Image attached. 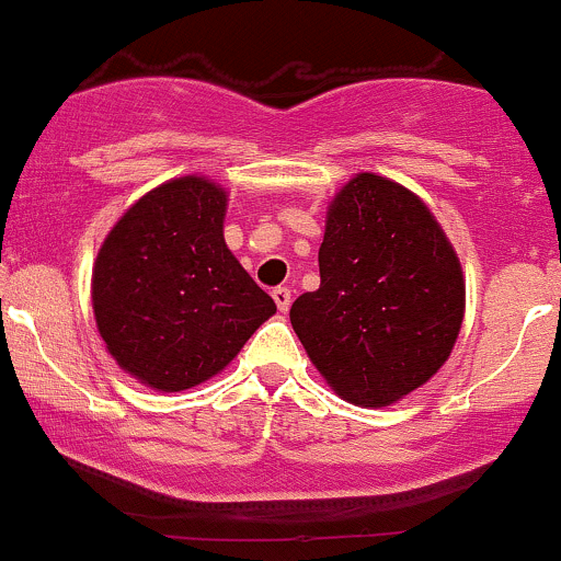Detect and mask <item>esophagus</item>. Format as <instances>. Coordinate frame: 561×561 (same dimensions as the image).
<instances>
[{
  "instance_id": "obj_1",
  "label": "esophagus",
  "mask_w": 561,
  "mask_h": 561,
  "mask_svg": "<svg viewBox=\"0 0 561 561\" xmlns=\"http://www.w3.org/2000/svg\"><path fill=\"white\" fill-rule=\"evenodd\" d=\"M273 299H275V305H278L280 312H288V307H291V288L275 286L273 288Z\"/></svg>"
}]
</instances>
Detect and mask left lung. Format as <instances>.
I'll return each mask as SVG.
<instances>
[{"label": "left lung", "mask_w": 561, "mask_h": 561, "mask_svg": "<svg viewBox=\"0 0 561 561\" xmlns=\"http://www.w3.org/2000/svg\"><path fill=\"white\" fill-rule=\"evenodd\" d=\"M321 286L291 327L342 399L385 407L427 382L455 347L466 283L447 234L417 195L358 173L329 208Z\"/></svg>", "instance_id": "left-lung-1"}]
</instances>
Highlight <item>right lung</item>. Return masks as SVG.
<instances>
[{"label":"right lung","mask_w":561,"mask_h":561,"mask_svg":"<svg viewBox=\"0 0 561 561\" xmlns=\"http://www.w3.org/2000/svg\"><path fill=\"white\" fill-rule=\"evenodd\" d=\"M227 195L201 176L144 195L93 267V312L119 366L176 393L219 375L275 312L225 243Z\"/></svg>","instance_id":"right-lung-1"}]
</instances>
